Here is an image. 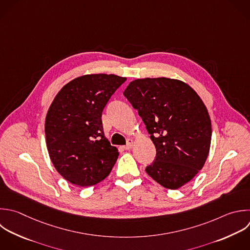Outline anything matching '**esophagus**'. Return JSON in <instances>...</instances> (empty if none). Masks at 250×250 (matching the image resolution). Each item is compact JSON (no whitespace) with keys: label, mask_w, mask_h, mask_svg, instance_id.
Instances as JSON below:
<instances>
[{"label":"esophagus","mask_w":250,"mask_h":250,"mask_svg":"<svg viewBox=\"0 0 250 250\" xmlns=\"http://www.w3.org/2000/svg\"><path fill=\"white\" fill-rule=\"evenodd\" d=\"M133 144H134V141H133L132 139H129V140L127 141V145L124 146L123 148H124V149H130V148H132Z\"/></svg>","instance_id":"obj_1"}]
</instances>
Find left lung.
<instances>
[{
	"label": "left lung",
	"mask_w": 250,
	"mask_h": 250,
	"mask_svg": "<svg viewBox=\"0 0 250 250\" xmlns=\"http://www.w3.org/2000/svg\"><path fill=\"white\" fill-rule=\"evenodd\" d=\"M123 95L156 148L146 172L169 189L189 182L203 167L211 143V120L199 96L188 84L165 77L132 81Z\"/></svg>",
	"instance_id": "1"
}]
</instances>
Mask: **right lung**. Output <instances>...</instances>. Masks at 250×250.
I'll return each mask as SVG.
<instances>
[{
    "instance_id": "add662e5",
    "label": "right lung",
    "mask_w": 250,
    "mask_h": 250,
    "mask_svg": "<svg viewBox=\"0 0 250 250\" xmlns=\"http://www.w3.org/2000/svg\"><path fill=\"white\" fill-rule=\"evenodd\" d=\"M126 81L113 74L73 79L58 93L45 122L46 143L57 171L79 187L105 179L119 155L104 137L102 113L114 92Z\"/></svg>"
}]
</instances>
